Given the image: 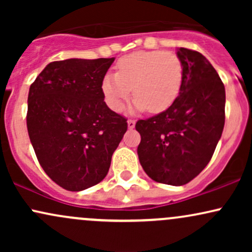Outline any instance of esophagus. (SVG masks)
I'll list each match as a JSON object with an SVG mask.
<instances>
[{
    "label": "esophagus",
    "instance_id": "34e87169",
    "mask_svg": "<svg viewBox=\"0 0 252 252\" xmlns=\"http://www.w3.org/2000/svg\"><path fill=\"white\" fill-rule=\"evenodd\" d=\"M128 128L129 129L135 128V121L134 120H128Z\"/></svg>",
    "mask_w": 252,
    "mask_h": 252
}]
</instances>
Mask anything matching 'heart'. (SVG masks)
<instances>
[{
    "mask_svg": "<svg viewBox=\"0 0 252 252\" xmlns=\"http://www.w3.org/2000/svg\"><path fill=\"white\" fill-rule=\"evenodd\" d=\"M116 73L103 78L102 91L108 105L115 111L124 100L135 97L134 109L152 114L167 110L180 94L184 70L176 54L163 51H140L121 58Z\"/></svg>",
    "mask_w": 252,
    "mask_h": 252,
    "instance_id": "obj_1",
    "label": "heart"
}]
</instances>
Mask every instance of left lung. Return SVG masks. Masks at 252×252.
Returning <instances> with one entry per match:
<instances>
[{
	"mask_svg": "<svg viewBox=\"0 0 252 252\" xmlns=\"http://www.w3.org/2000/svg\"><path fill=\"white\" fill-rule=\"evenodd\" d=\"M184 70L180 94L161 114L140 120V163L150 179L182 186L210 162L225 123V88L201 53L178 48Z\"/></svg>",
	"mask_w": 252,
	"mask_h": 252,
	"instance_id": "8db88e82",
	"label": "left lung"
}]
</instances>
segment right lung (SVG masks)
Here are the masks:
<instances>
[{
	"mask_svg": "<svg viewBox=\"0 0 252 252\" xmlns=\"http://www.w3.org/2000/svg\"><path fill=\"white\" fill-rule=\"evenodd\" d=\"M115 58L50 63L28 94L27 129L45 173L78 192L108 174L128 129L126 118L104 102L102 82Z\"/></svg>",
	"mask_w": 252,
	"mask_h": 252,
	"instance_id": "right-lung-1",
	"label": "right lung"
}]
</instances>
